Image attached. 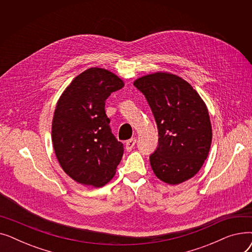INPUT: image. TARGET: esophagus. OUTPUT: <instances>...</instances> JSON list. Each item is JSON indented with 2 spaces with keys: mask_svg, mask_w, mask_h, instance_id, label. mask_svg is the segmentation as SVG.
Here are the masks:
<instances>
[{
  "mask_svg": "<svg viewBox=\"0 0 252 252\" xmlns=\"http://www.w3.org/2000/svg\"><path fill=\"white\" fill-rule=\"evenodd\" d=\"M136 141L137 140L135 138H131V139L126 141V151H130L131 149L134 148L135 144H136Z\"/></svg>",
  "mask_w": 252,
  "mask_h": 252,
  "instance_id": "obj_1",
  "label": "esophagus"
}]
</instances>
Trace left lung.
<instances>
[{
    "label": "left lung",
    "instance_id": "8db88e82",
    "mask_svg": "<svg viewBox=\"0 0 252 252\" xmlns=\"http://www.w3.org/2000/svg\"><path fill=\"white\" fill-rule=\"evenodd\" d=\"M134 86L146 97L158 127V147L150 156L155 176L169 185L190 180L213 140L206 104L188 82L169 72L143 75Z\"/></svg>",
    "mask_w": 252,
    "mask_h": 252
}]
</instances>
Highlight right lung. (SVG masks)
I'll return each mask as SVG.
<instances>
[{
  "label": "right lung",
  "mask_w": 252,
  "mask_h": 252,
  "mask_svg": "<svg viewBox=\"0 0 252 252\" xmlns=\"http://www.w3.org/2000/svg\"><path fill=\"white\" fill-rule=\"evenodd\" d=\"M125 83L113 72L91 67L60 96L52 121V142L60 166L75 182L102 187L115 175L124 145L109 126L105 101Z\"/></svg>",
  "instance_id": "1"
}]
</instances>
